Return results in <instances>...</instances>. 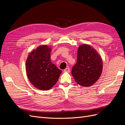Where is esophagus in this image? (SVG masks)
<instances>
[{
	"label": "esophagus",
	"instance_id": "esophagus-1",
	"mask_svg": "<svg viewBox=\"0 0 125 125\" xmlns=\"http://www.w3.org/2000/svg\"><path fill=\"white\" fill-rule=\"evenodd\" d=\"M65 73H69L70 72V68H67L65 70L63 71Z\"/></svg>",
	"mask_w": 125,
	"mask_h": 125
}]
</instances>
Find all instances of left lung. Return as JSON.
Returning <instances> with one entry per match:
<instances>
[{
    "label": "left lung",
    "instance_id": "obj_1",
    "mask_svg": "<svg viewBox=\"0 0 125 125\" xmlns=\"http://www.w3.org/2000/svg\"><path fill=\"white\" fill-rule=\"evenodd\" d=\"M103 71V62L97 51L88 44L78 49L77 61L71 73L78 84L83 86L92 85L99 80Z\"/></svg>",
    "mask_w": 125,
    "mask_h": 125
}]
</instances>
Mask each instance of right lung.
<instances>
[{
	"mask_svg": "<svg viewBox=\"0 0 125 125\" xmlns=\"http://www.w3.org/2000/svg\"><path fill=\"white\" fill-rule=\"evenodd\" d=\"M52 49L42 45L30 52L25 62L28 78L33 86L41 90L51 89L57 82L62 70L51 60Z\"/></svg>",
	"mask_w": 125,
	"mask_h": 125,
	"instance_id": "1",
	"label": "right lung"
}]
</instances>
